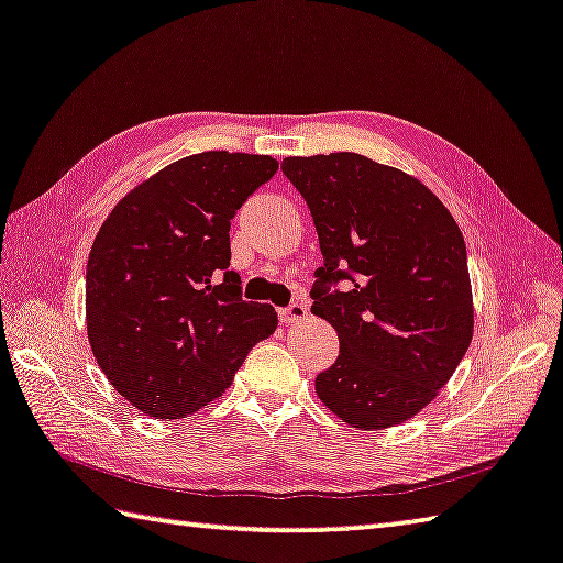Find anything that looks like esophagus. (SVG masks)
Returning a JSON list of instances; mask_svg holds the SVG:
<instances>
[{
  "label": "esophagus",
  "mask_w": 563,
  "mask_h": 563,
  "mask_svg": "<svg viewBox=\"0 0 563 563\" xmlns=\"http://www.w3.org/2000/svg\"><path fill=\"white\" fill-rule=\"evenodd\" d=\"M278 314H280V322H285V324L300 322V320H305V317H308V305L292 302V305H288V308H283Z\"/></svg>",
  "instance_id": "1"
}]
</instances>
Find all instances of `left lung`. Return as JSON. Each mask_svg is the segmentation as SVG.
<instances>
[{"label":"left lung","instance_id":"left-lung-1","mask_svg":"<svg viewBox=\"0 0 563 563\" xmlns=\"http://www.w3.org/2000/svg\"><path fill=\"white\" fill-rule=\"evenodd\" d=\"M283 172L320 236L312 314L340 336L314 391L360 431L404 423L433 401L473 340L463 233L426 184L356 152L285 157ZM336 282L345 290L332 294Z\"/></svg>","mask_w":563,"mask_h":563}]
</instances>
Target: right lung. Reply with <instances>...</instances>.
<instances>
[{"mask_svg":"<svg viewBox=\"0 0 563 563\" xmlns=\"http://www.w3.org/2000/svg\"><path fill=\"white\" fill-rule=\"evenodd\" d=\"M278 172L268 155L211 150L172 162L108 213L88 255L86 327L100 369L152 418L219 398L278 312L241 298L231 219Z\"/></svg>","mask_w":563,"mask_h":563,"instance_id":"1","label":"right lung"}]
</instances>
